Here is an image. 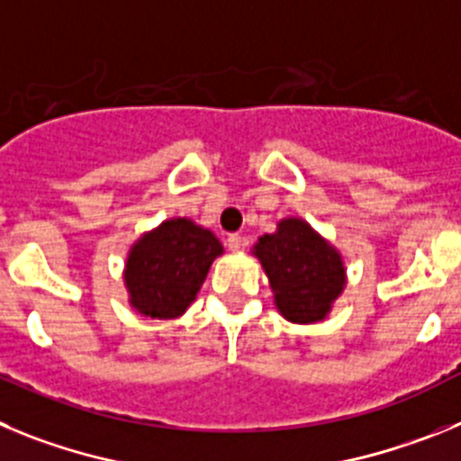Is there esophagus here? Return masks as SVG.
Returning a JSON list of instances; mask_svg holds the SVG:
<instances>
[{
  "label": "esophagus",
  "instance_id": "esophagus-1",
  "mask_svg": "<svg viewBox=\"0 0 461 461\" xmlns=\"http://www.w3.org/2000/svg\"><path fill=\"white\" fill-rule=\"evenodd\" d=\"M226 244H228V249H230V251H240V249H242V244H244V238H242V235H238V233H233V235H228Z\"/></svg>",
  "mask_w": 461,
  "mask_h": 461
}]
</instances>
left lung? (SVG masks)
<instances>
[{
	"label": "left lung",
	"instance_id": "left-lung-1",
	"mask_svg": "<svg viewBox=\"0 0 461 461\" xmlns=\"http://www.w3.org/2000/svg\"><path fill=\"white\" fill-rule=\"evenodd\" d=\"M270 281L276 312L297 325L321 323L346 288V263L309 221L284 217L251 247Z\"/></svg>",
	"mask_w": 461,
	"mask_h": 461
}]
</instances>
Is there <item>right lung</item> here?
<instances>
[{"label": "right lung", "mask_w": 461, "mask_h": 461, "mask_svg": "<svg viewBox=\"0 0 461 461\" xmlns=\"http://www.w3.org/2000/svg\"><path fill=\"white\" fill-rule=\"evenodd\" d=\"M223 244L194 219L170 217L145 230L124 260L126 300L140 316L180 319L191 307Z\"/></svg>", "instance_id": "right-lung-1"}]
</instances>
